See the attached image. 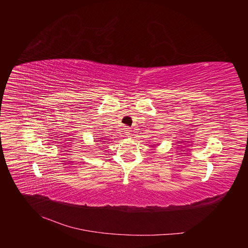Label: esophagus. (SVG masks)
I'll return each mask as SVG.
<instances>
[{"instance_id":"obj_1","label":"esophagus","mask_w":248,"mask_h":248,"mask_svg":"<svg viewBox=\"0 0 248 248\" xmlns=\"http://www.w3.org/2000/svg\"><path fill=\"white\" fill-rule=\"evenodd\" d=\"M131 128H129V127H125L124 128V133L126 134V136H130L131 134Z\"/></svg>"}]
</instances>
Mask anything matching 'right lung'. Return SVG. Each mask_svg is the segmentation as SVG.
I'll return each instance as SVG.
<instances>
[{"label":"right lung","mask_w":248,"mask_h":248,"mask_svg":"<svg viewBox=\"0 0 248 248\" xmlns=\"http://www.w3.org/2000/svg\"><path fill=\"white\" fill-rule=\"evenodd\" d=\"M100 139H101V138H100ZM101 140H99V141H101V142H99V144H103V142H104V141H103L104 139H101ZM95 141H98V140H95Z\"/></svg>","instance_id":"1"}]
</instances>
